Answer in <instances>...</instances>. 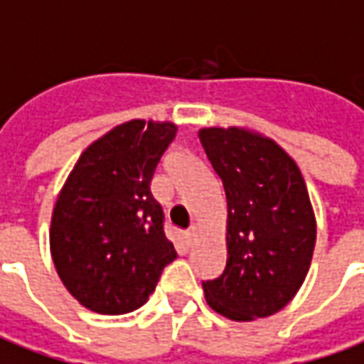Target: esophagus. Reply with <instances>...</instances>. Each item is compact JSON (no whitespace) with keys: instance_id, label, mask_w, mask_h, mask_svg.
Wrapping results in <instances>:
<instances>
[{"instance_id":"34e87169","label":"esophagus","mask_w":364,"mask_h":364,"mask_svg":"<svg viewBox=\"0 0 364 364\" xmlns=\"http://www.w3.org/2000/svg\"><path fill=\"white\" fill-rule=\"evenodd\" d=\"M195 232H197V228H195V226H191L189 232H185V244H187V246H191L193 240H195Z\"/></svg>"}]
</instances>
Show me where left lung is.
<instances>
[{
	"mask_svg": "<svg viewBox=\"0 0 364 364\" xmlns=\"http://www.w3.org/2000/svg\"><path fill=\"white\" fill-rule=\"evenodd\" d=\"M200 146L228 205L226 266L203 282L207 304L235 321L276 314L311 264L315 217L296 161L248 129L205 128Z\"/></svg>",
	"mask_w": 364,
	"mask_h": 364,
	"instance_id": "obj_1",
	"label": "left lung"
}]
</instances>
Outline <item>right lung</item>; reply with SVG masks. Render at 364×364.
<instances>
[{"mask_svg": "<svg viewBox=\"0 0 364 364\" xmlns=\"http://www.w3.org/2000/svg\"><path fill=\"white\" fill-rule=\"evenodd\" d=\"M177 126L132 120L96 139L76 161L50 223L63 284L90 311L138 309L177 258L151 179Z\"/></svg>", "mask_w": 364, "mask_h": 364, "instance_id": "obj_1", "label": "right lung"}]
</instances>
